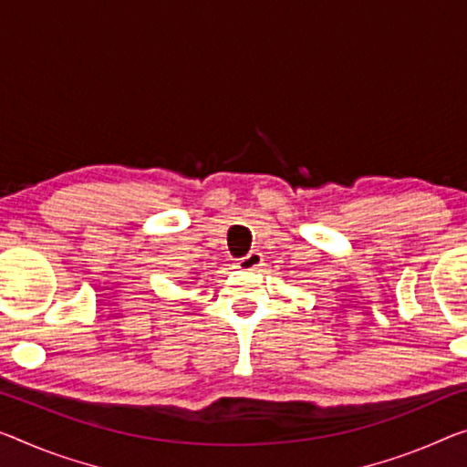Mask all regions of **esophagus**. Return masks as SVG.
<instances>
[{
	"mask_svg": "<svg viewBox=\"0 0 467 467\" xmlns=\"http://www.w3.org/2000/svg\"><path fill=\"white\" fill-rule=\"evenodd\" d=\"M263 265V254L256 253V250H253V253H248L244 258H240L238 261V267L244 269V271H254Z\"/></svg>",
	"mask_w": 467,
	"mask_h": 467,
	"instance_id": "1",
	"label": "esophagus"
}]
</instances>
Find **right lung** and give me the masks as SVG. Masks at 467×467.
Wrapping results in <instances>:
<instances>
[{
	"instance_id": "right-lung-1",
	"label": "right lung",
	"mask_w": 467,
	"mask_h": 467,
	"mask_svg": "<svg viewBox=\"0 0 467 467\" xmlns=\"http://www.w3.org/2000/svg\"><path fill=\"white\" fill-rule=\"evenodd\" d=\"M193 279H198V277H193Z\"/></svg>"
}]
</instances>
